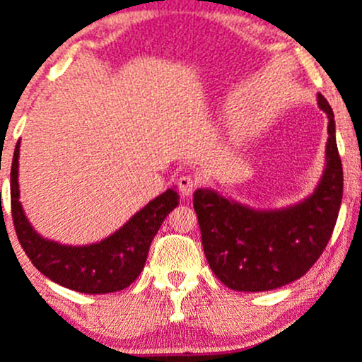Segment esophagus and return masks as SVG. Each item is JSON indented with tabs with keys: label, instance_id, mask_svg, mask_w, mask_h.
Here are the masks:
<instances>
[{
	"label": "esophagus",
	"instance_id": "esophagus-1",
	"mask_svg": "<svg viewBox=\"0 0 362 362\" xmlns=\"http://www.w3.org/2000/svg\"><path fill=\"white\" fill-rule=\"evenodd\" d=\"M177 185L182 196H190L194 192V189H196V180H194L192 175H182V177H178Z\"/></svg>",
	"mask_w": 362,
	"mask_h": 362
}]
</instances>
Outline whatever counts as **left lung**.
<instances>
[{
	"label": "left lung",
	"mask_w": 362,
	"mask_h": 362,
	"mask_svg": "<svg viewBox=\"0 0 362 362\" xmlns=\"http://www.w3.org/2000/svg\"><path fill=\"white\" fill-rule=\"evenodd\" d=\"M328 115L327 168L311 197L281 211H254L218 196L194 192V209L202 249L218 280L239 292H264L296 281L311 269L327 247L344 192V172L335 139V120Z\"/></svg>",
	"instance_id": "obj_1"
}]
</instances>
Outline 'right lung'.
Returning a JSON list of instances; mask_svg holds the SVG:
<instances>
[{
  "mask_svg": "<svg viewBox=\"0 0 362 362\" xmlns=\"http://www.w3.org/2000/svg\"><path fill=\"white\" fill-rule=\"evenodd\" d=\"M18 153L15 146L10 173L11 218L18 242L42 275L63 287L82 293H108L129 287L144 268L151 240L166 214L178 206L177 190L168 189L108 239L84 247L46 240L27 221L18 201Z\"/></svg>",
  "mask_w": 362,
  "mask_h": 362,
  "instance_id": "add662e5",
  "label": "right lung"
}]
</instances>
